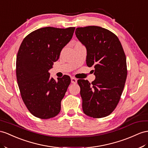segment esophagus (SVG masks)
Returning <instances> with one entry per match:
<instances>
[{
  "instance_id": "1",
  "label": "esophagus",
  "mask_w": 148,
  "mask_h": 148,
  "mask_svg": "<svg viewBox=\"0 0 148 148\" xmlns=\"http://www.w3.org/2000/svg\"><path fill=\"white\" fill-rule=\"evenodd\" d=\"M71 82L73 83V84H76L77 83V79H75L74 77H71Z\"/></svg>"
}]
</instances>
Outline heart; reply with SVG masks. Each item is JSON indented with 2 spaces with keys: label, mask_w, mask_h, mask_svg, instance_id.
Returning <instances> with one entry per match:
<instances>
[{
  "label": "heart",
  "mask_w": 148,
  "mask_h": 148,
  "mask_svg": "<svg viewBox=\"0 0 148 148\" xmlns=\"http://www.w3.org/2000/svg\"><path fill=\"white\" fill-rule=\"evenodd\" d=\"M77 44H80V43H79V42H77Z\"/></svg>",
  "instance_id": "heart-1"
}]
</instances>
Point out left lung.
Wrapping results in <instances>:
<instances>
[{"mask_svg":"<svg viewBox=\"0 0 148 148\" xmlns=\"http://www.w3.org/2000/svg\"><path fill=\"white\" fill-rule=\"evenodd\" d=\"M75 36L87 49L86 64L95 80L79 79L82 109L94 118L108 116L121 99L127 77L126 58L118 37L99 26L77 27Z\"/></svg>","mask_w":148,"mask_h":148,"instance_id":"obj_1","label":"left lung"}]
</instances>
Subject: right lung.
<instances>
[{
	"label": "right lung",
	"mask_w": 148,
	"mask_h": 148,
	"mask_svg": "<svg viewBox=\"0 0 148 148\" xmlns=\"http://www.w3.org/2000/svg\"><path fill=\"white\" fill-rule=\"evenodd\" d=\"M75 27H46L30 33L22 42L16 59V76L22 100L29 112L40 119L55 117L71 83L64 75L56 81L49 70L73 37Z\"/></svg>",
	"instance_id": "1"
}]
</instances>
